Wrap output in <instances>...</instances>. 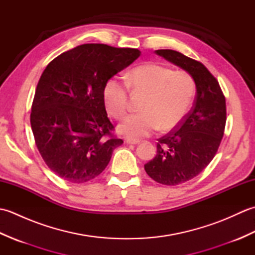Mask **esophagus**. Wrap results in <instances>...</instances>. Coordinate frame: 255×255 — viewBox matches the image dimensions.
Returning a JSON list of instances; mask_svg holds the SVG:
<instances>
[{
    "mask_svg": "<svg viewBox=\"0 0 255 255\" xmlns=\"http://www.w3.org/2000/svg\"><path fill=\"white\" fill-rule=\"evenodd\" d=\"M140 141L136 139H125V143L127 144H138Z\"/></svg>",
    "mask_w": 255,
    "mask_h": 255,
    "instance_id": "1",
    "label": "esophagus"
}]
</instances>
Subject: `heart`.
Masks as SVG:
<instances>
[{
    "label": "heart",
    "mask_w": 255,
    "mask_h": 255,
    "mask_svg": "<svg viewBox=\"0 0 255 255\" xmlns=\"http://www.w3.org/2000/svg\"><path fill=\"white\" fill-rule=\"evenodd\" d=\"M127 83L134 91L143 92L147 97L140 114L129 115L118 125L119 133L128 138L149 136L156 129L170 131L185 118L195 96V82L186 72L158 63L148 62L133 68L127 74ZM128 86L122 79L113 77L103 89V102L106 111L121 118L127 111Z\"/></svg>",
    "instance_id": "obj_1"
}]
</instances>
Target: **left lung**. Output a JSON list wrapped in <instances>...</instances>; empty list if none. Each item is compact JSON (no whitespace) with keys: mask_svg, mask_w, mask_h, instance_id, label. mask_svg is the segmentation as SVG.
<instances>
[{"mask_svg":"<svg viewBox=\"0 0 255 255\" xmlns=\"http://www.w3.org/2000/svg\"><path fill=\"white\" fill-rule=\"evenodd\" d=\"M155 53L186 71L196 86L192 111L176 130L158 140L156 155L144 164L152 180L173 186L192 180L214 159L224 136L226 100L218 81L204 64L175 50Z\"/></svg>","mask_w":255,"mask_h":255,"instance_id":"left-lung-1","label":"left lung"}]
</instances>
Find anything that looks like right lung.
Segmentation results:
<instances>
[{"mask_svg": "<svg viewBox=\"0 0 255 255\" xmlns=\"http://www.w3.org/2000/svg\"><path fill=\"white\" fill-rule=\"evenodd\" d=\"M141 51L85 44L61 53L46 67L31 106L30 125L48 167L70 183H85L110 163L122 139L107 138L103 89L107 80L138 59Z\"/></svg>", "mask_w": 255, "mask_h": 255, "instance_id": "add662e5", "label": "right lung"}]
</instances>
